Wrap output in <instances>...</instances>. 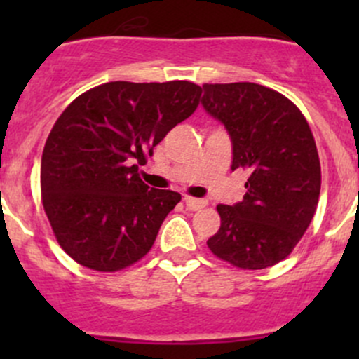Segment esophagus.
<instances>
[{
	"label": "esophagus",
	"instance_id": "obj_1",
	"mask_svg": "<svg viewBox=\"0 0 359 359\" xmlns=\"http://www.w3.org/2000/svg\"><path fill=\"white\" fill-rule=\"evenodd\" d=\"M184 203H186V206L189 210H201L208 205V201L206 200H200V198H191V196L184 198Z\"/></svg>",
	"mask_w": 359,
	"mask_h": 359
}]
</instances>
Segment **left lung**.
<instances>
[{"label":"left lung","mask_w":359,"mask_h":359,"mask_svg":"<svg viewBox=\"0 0 359 359\" xmlns=\"http://www.w3.org/2000/svg\"><path fill=\"white\" fill-rule=\"evenodd\" d=\"M201 90L203 109L229 133L231 170L250 172L243 200L217 206L220 229L206 245L241 269H266L290 255L316 212L314 137L295 104L267 86L243 81Z\"/></svg>","instance_id":"1"}]
</instances>
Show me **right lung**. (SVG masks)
Segmentation results:
<instances>
[{
    "instance_id": "obj_1",
    "label": "right lung",
    "mask_w": 359,
    "mask_h": 359,
    "mask_svg": "<svg viewBox=\"0 0 359 359\" xmlns=\"http://www.w3.org/2000/svg\"><path fill=\"white\" fill-rule=\"evenodd\" d=\"M200 95L189 81H111L60 114L43 149L41 196L71 259L112 273L149 252L180 194L144 184L139 165L196 111Z\"/></svg>"
}]
</instances>
